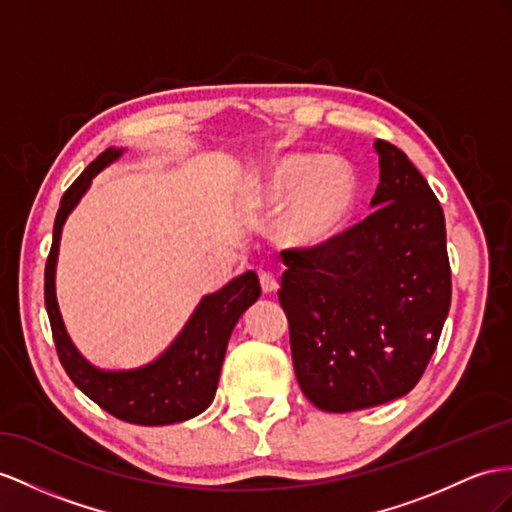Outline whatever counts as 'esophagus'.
I'll return each instance as SVG.
<instances>
[{"label": "esophagus", "instance_id": "1", "mask_svg": "<svg viewBox=\"0 0 512 512\" xmlns=\"http://www.w3.org/2000/svg\"><path fill=\"white\" fill-rule=\"evenodd\" d=\"M259 283H261V290H264V294H274L279 290V281L274 279V274H270V272H259Z\"/></svg>", "mask_w": 512, "mask_h": 512}]
</instances>
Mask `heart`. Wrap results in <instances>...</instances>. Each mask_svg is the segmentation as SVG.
<instances>
[{"mask_svg": "<svg viewBox=\"0 0 512 512\" xmlns=\"http://www.w3.org/2000/svg\"><path fill=\"white\" fill-rule=\"evenodd\" d=\"M359 201L355 170L337 157L285 153L251 179L244 207L253 216H274L281 246L316 253L342 238Z\"/></svg>", "mask_w": 512, "mask_h": 512, "instance_id": "obj_1", "label": "heart"}]
</instances>
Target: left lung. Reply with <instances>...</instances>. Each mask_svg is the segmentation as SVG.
I'll list each match as a JSON object with an SVG mask.
<instances>
[{"label": "left lung", "mask_w": 512, "mask_h": 512, "mask_svg": "<svg viewBox=\"0 0 512 512\" xmlns=\"http://www.w3.org/2000/svg\"><path fill=\"white\" fill-rule=\"evenodd\" d=\"M374 212L316 253L283 251L279 303L298 385L329 413L409 393L437 348L452 279L435 192L398 147L376 140Z\"/></svg>", "instance_id": "left-lung-1"}]
</instances>
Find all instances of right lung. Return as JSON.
<instances>
[{
    "instance_id": "obj_1",
    "label": "right lung",
    "mask_w": 512,
    "mask_h": 512,
    "mask_svg": "<svg viewBox=\"0 0 512 512\" xmlns=\"http://www.w3.org/2000/svg\"><path fill=\"white\" fill-rule=\"evenodd\" d=\"M123 153V147L106 149L64 192L54 222V242H51L45 266V307L62 368L90 400L129 424H177L196 417L212 404L233 326L259 298L261 287L257 274L248 270L222 290L203 296L170 346L140 368L103 370L90 363L73 344L58 307L56 266L60 238L64 222L82 201L90 183Z\"/></svg>"
}]
</instances>
